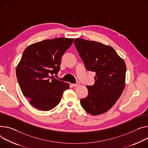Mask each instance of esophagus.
I'll return each instance as SVG.
<instances>
[{
  "instance_id": "esophagus-1",
  "label": "esophagus",
  "mask_w": 148,
  "mask_h": 148,
  "mask_svg": "<svg viewBox=\"0 0 148 148\" xmlns=\"http://www.w3.org/2000/svg\"><path fill=\"white\" fill-rule=\"evenodd\" d=\"M80 85V83H77L76 84H72V86L74 87H78Z\"/></svg>"
}]
</instances>
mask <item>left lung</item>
<instances>
[{"instance_id":"obj_1","label":"left lung","mask_w":148,"mask_h":148,"mask_svg":"<svg viewBox=\"0 0 148 148\" xmlns=\"http://www.w3.org/2000/svg\"><path fill=\"white\" fill-rule=\"evenodd\" d=\"M74 45L88 71L96 73L94 85L87 86L88 95L80 100L83 108L96 116L109 110L125 87V61L110 46L76 38Z\"/></svg>"}]
</instances>
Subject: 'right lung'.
I'll return each mask as SVG.
<instances>
[{"label": "right lung", "instance_id": "1", "mask_svg": "<svg viewBox=\"0 0 148 148\" xmlns=\"http://www.w3.org/2000/svg\"><path fill=\"white\" fill-rule=\"evenodd\" d=\"M74 38H58L34 43L26 48L16 74L23 96L35 108L48 111L60 102L69 84L53 78L60 69L61 57Z\"/></svg>", "mask_w": 148, "mask_h": 148}]
</instances>
